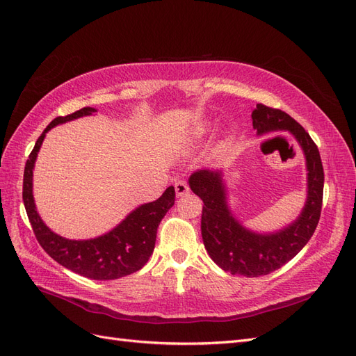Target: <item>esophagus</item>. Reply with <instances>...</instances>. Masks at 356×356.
<instances>
[{"label": "esophagus", "mask_w": 356, "mask_h": 356, "mask_svg": "<svg viewBox=\"0 0 356 356\" xmlns=\"http://www.w3.org/2000/svg\"><path fill=\"white\" fill-rule=\"evenodd\" d=\"M175 193H177L178 197H182V196L188 195V193H190V187H188V184H187V181H184V179L177 181V182H175Z\"/></svg>", "instance_id": "1"}]
</instances>
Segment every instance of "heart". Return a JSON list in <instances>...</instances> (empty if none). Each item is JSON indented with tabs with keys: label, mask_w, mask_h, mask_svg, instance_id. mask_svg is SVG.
<instances>
[{
	"label": "heart",
	"mask_w": 356,
	"mask_h": 356,
	"mask_svg": "<svg viewBox=\"0 0 356 356\" xmlns=\"http://www.w3.org/2000/svg\"><path fill=\"white\" fill-rule=\"evenodd\" d=\"M204 132V126H200L199 129H197V134L200 135V134H203Z\"/></svg>",
	"instance_id": "heart-1"
}]
</instances>
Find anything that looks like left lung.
<instances>
[{"mask_svg": "<svg viewBox=\"0 0 356 356\" xmlns=\"http://www.w3.org/2000/svg\"><path fill=\"white\" fill-rule=\"evenodd\" d=\"M251 117L258 135L288 131L303 149L307 197L297 220L273 233H257L243 227L229 208L220 169L196 170L188 178V186L203 200L202 238L213 263L232 275L257 277L272 273L293 260L315 233L324 195V168L314 139L293 117L263 104H257Z\"/></svg>", "mask_w": 356, "mask_h": 356, "instance_id": "left-lung-1", "label": "left lung"}]
</instances>
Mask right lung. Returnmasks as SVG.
I'll return each instance as SVG.
<instances>
[{
  "instance_id": "1",
  "label": "right lung",
  "mask_w": 356,
  "mask_h": 356,
  "mask_svg": "<svg viewBox=\"0 0 356 356\" xmlns=\"http://www.w3.org/2000/svg\"><path fill=\"white\" fill-rule=\"evenodd\" d=\"M96 113L92 106L65 117H56L37 139L35 147L26 160L24 172V204L35 238L53 260L68 270L95 281H110L138 272L152 257L156 245L157 227L166 212L175 203V188L168 187L157 200L144 203L132 211L113 230L95 239L71 241L51 232L37 212L32 195V170L40 147L51 127L67 123L83 115Z\"/></svg>"
}]
</instances>
